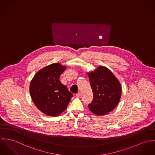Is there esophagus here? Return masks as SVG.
I'll list each match as a JSON object with an SVG mask.
<instances>
[{"label":"esophagus","instance_id":"obj_1","mask_svg":"<svg viewBox=\"0 0 155 155\" xmlns=\"http://www.w3.org/2000/svg\"><path fill=\"white\" fill-rule=\"evenodd\" d=\"M76 96L77 97H81V93L79 92V93H78L77 94H76Z\"/></svg>","mask_w":155,"mask_h":155}]
</instances>
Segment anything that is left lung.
<instances>
[{
  "mask_svg": "<svg viewBox=\"0 0 155 155\" xmlns=\"http://www.w3.org/2000/svg\"><path fill=\"white\" fill-rule=\"evenodd\" d=\"M87 74L94 96L88 109L94 115H104L113 110L120 102L122 93L120 82L109 69L103 66H99Z\"/></svg>",
  "mask_w": 155,
  "mask_h": 155,
  "instance_id": "8db88e82",
  "label": "left lung"
}]
</instances>
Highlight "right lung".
<instances>
[{"label": "right lung", "mask_w": 155, "mask_h": 155, "mask_svg": "<svg viewBox=\"0 0 155 155\" xmlns=\"http://www.w3.org/2000/svg\"><path fill=\"white\" fill-rule=\"evenodd\" d=\"M67 69L54 63L40 69L30 84V93L37 109L48 116L57 117L65 110L73 94L62 84L59 77Z\"/></svg>", "instance_id": "add662e5"}]
</instances>
